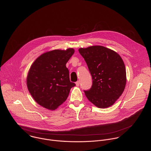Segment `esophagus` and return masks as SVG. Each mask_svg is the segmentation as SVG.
<instances>
[{"label": "esophagus", "mask_w": 151, "mask_h": 151, "mask_svg": "<svg viewBox=\"0 0 151 151\" xmlns=\"http://www.w3.org/2000/svg\"><path fill=\"white\" fill-rule=\"evenodd\" d=\"M76 86H79V85H80V81H78L76 82Z\"/></svg>", "instance_id": "1"}]
</instances>
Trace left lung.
<instances>
[{
	"label": "left lung",
	"mask_w": 151,
	"mask_h": 151,
	"mask_svg": "<svg viewBox=\"0 0 151 151\" xmlns=\"http://www.w3.org/2000/svg\"><path fill=\"white\" fill-rule=\"evenodd\" d=\"M79 52L93 79L91 88L84 90L86 97L99 108L113 105L122 94L126 84L122 59L116 52L102 46L80 48Z\"/></svg>",
	"instance_id": "left-lung-1"
}]
</instances>
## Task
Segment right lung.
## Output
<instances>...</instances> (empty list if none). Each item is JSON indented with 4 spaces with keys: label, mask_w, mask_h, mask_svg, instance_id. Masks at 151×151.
I'll list each match as a JSON object with an SVG mask.
<instances>
[{
    "label": "right lung",
    "mask_w": 151,
    "mask_h": 151,
    "mask_svg": "<svg viewBox=\"0 0 151 151\" xmlns=\"http://www.w3.org/2000/svg\"><path fill=\"white\" fill-rule=\"evenodd\" d=\"M73 48L55 50L39 56L29 70L27 85L34 100L40 106L55 110L65 101L76 84L70 82L66 64L73 54Z\"/></svg>",
    "instance_id": "right-lung-1"
}]
</instances>
